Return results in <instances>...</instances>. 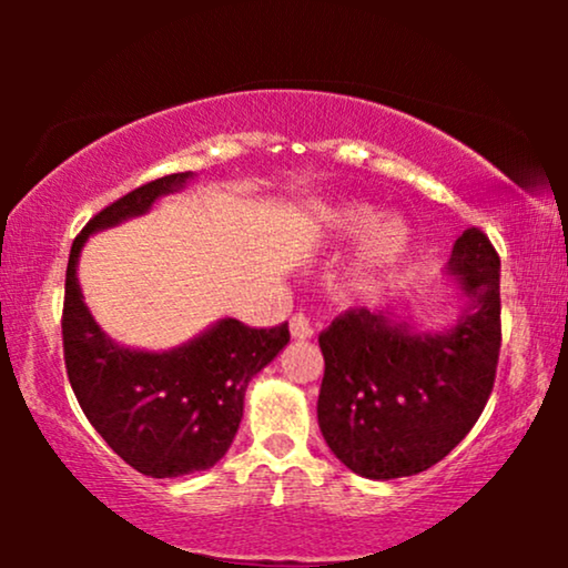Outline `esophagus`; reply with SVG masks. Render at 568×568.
<instances>
[{
	"mask_svg": "<svg viewBox=\"0 0 568 568\" xmlns=\"http://www.w3.org/2000/svg\"><path fill=\"white\" fill-rule=\"evenodd\" d=\"M290 331H292V336L294 338H313V323H310V317L307 315H302V313H297L290 321Z\"/></svg>",
	"mask_w": 568,
	"mask_h": 568,
	"instance_id": "34e87169",
	"label": "esophagus"
}]
</instances>
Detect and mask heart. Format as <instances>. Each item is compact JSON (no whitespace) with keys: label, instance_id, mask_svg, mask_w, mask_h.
<instances>
[{"label":"heart","instance_id":"heart-1","mask_svg":"<svg viewBox=\"0 0 568 568\" xmlns=\"http://www.w3.org/2000/svg\"><path fill=\"white\" fill-rule=\"evenodd\" d=\"M331 227L338 232V235H362L367 232L377 220V212L362 201H346L333 209L328 214ZM408 247V227L395 216H387L375 230L369 232L367 243H364L359 258H356L352 268V286L356 292H367L379 282V276L385 274L387 268L395 266L403 253Z\"/></svg>","mask_w":568,"mask_h":568}]
</instances>
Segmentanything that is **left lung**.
I'll return each mask as SVG.
<instances>
[{
	"mask_svg": "<svg viewBox=\"0 0 568 568\" xmlns=\"http://www.w3.org/2000/svg\"><path fill=\"white\" fill-rule=\"evenodd\" d=\"M447 271L465 297L453 328L416 333L393 315L346 310L321 333L317 424L364 478L416 476L460 445L494 390L501 348V261L478 227L455 240Z\"/></svg>",
	"mask_w": 568,
	"mask_h": 568,
	"instance_id": "8db88e82",
	"label": "left lung"
}]
</instances>
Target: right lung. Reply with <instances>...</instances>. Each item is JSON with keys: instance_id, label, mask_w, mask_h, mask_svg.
Instances as JSON below:
<instances>
[{"instance_id": "add662e5", "label": "right lung", "mask_w": 568, "mask_h": 568, "mask_svg": "<svg viewBox=\"0 0 568 568\" xmlns=\"http://www.w3.org/2000/svg\"><path fill=\"white\" fill-rule=\"evenodd\" d=\"M191 178H158L113 201L74 237L67 266L61 333L69 383L108 447L152 478H178L220 463L243 418L247 383L290 344L286 323L251 328L224 317L170 352H136L108 338L90 315L77 282L88 237L146 214Z\"/></svg>"}]
</instances>
